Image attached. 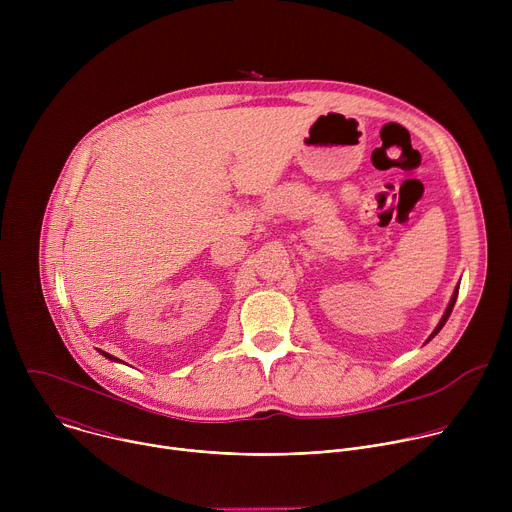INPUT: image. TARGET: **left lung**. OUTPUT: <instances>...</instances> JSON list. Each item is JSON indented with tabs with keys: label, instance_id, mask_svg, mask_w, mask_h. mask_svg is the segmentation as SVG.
I'll return each mask as SVG.
<instances>
[{
	"label": "left lung",
	"instance_id": "left-lung-1",
	"mask_svg": "<svg viewBox=\"0 0 512 512\" xmlns=\"http://www.w3.org/2000/svg\"><path fill=\"white\" fill-rule=\"evenodd\" d=\"M458 291H460V283L456 285V289H454V294H452V300H450V304H448V308H446V312H444V316H442V320H440V324L435 326V330L429 334V338L425 340V342H429L437 332H440L442 328H444V324L448 322V318H450V314H452V310H454V304H456V300H458Z\"/></svg>",
	"mask_w": 512,
	"mask_h": 512
}]
</instances>
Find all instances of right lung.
<instances>
[{"instance_id":"1","label":"right lung","mask_w":512,"mask_h":512,"mask_svg":"<svg viewBox=\"0 0 512 512\" xmlns=\"http://www.w3.org/2000/svg\"><path fill=\"white\" fill-rule=\"evenodd\" d=\"M99 352H101V354H103V356H105V358H109V360H113V362H117V358H115V356H111V354H109V352H103V350H99Z\"/></svg>"}]
</instances>
